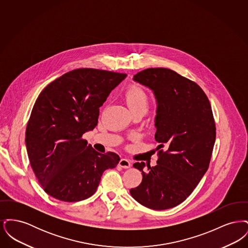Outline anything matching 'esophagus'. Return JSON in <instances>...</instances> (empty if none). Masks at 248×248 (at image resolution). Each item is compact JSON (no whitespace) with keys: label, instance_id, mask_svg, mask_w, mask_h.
<instances>
[{"label":"esophagus","instance_id":"34e87169","mask_svg":"<svg viewBox=\"0 0 248 248\" xmlns=\"http://www.w3.org/2000/svg\"><path fill=\"white\" fill-rule=\"evenodd\" d=\"M119 165L121 167H123V168H129L130 166H131V162L126 158H122L120 160V162H119Z\"/></svg>","mask_w":248,"mask_h":248}]
</instances>
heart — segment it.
<instances>
[{
  "label": "heart",
  "mask_w": 248,
  "mask_h": 248,
  "mask_svg": "<svg viewBox=\"0 0 248 248\" xmlns=\"http://www.w3.org/2000/svg\"><path fill=\"white\" fill-rule=\"evenodd\" d=\"M125 99L133 113H146L151 107V97L148 92L139 84H132L125 91Z\"/></svg>",
  "instance_id": "heart-1"
}]
</instances>
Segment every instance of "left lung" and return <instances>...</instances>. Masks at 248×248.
<instances>
[{
    "label": "left lung",
    "instance_id": "8db88e82",
    "mask_svg": "<svg viewBox=\"0 0 248 248\" xmlns=\"http://www.w3.org/2000/svg\"><path fill=\"white\" fill-rule=\"evenodd\" d=\"M154 91L157 100L155 140L157 165L143 170L141 183L130 189L140 204L165 210L186 200L210 164L216 124L208 97L196 83L165 68H151L134 76Z\"/></svg>",
    "mask_w": 248,
    "mask_h": 248
}]
</instances>
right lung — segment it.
Here are the masks:
<instances>
[{
	"instance_id": "add662e5",
	"label": "right lung",
	"mask_w": 248,
	"mask_h": 248,
	"mask_svg": "<svg viewBox=\"0 0 248 248\" xmlns=\"http://www.w3.org/2000/svg\"><path fill=\"white\" fill-rule=\"evenodd\" d=\"M125 73L82 68L60 76L39 94L26 129L30 164L42 188L55 199L92 196L118 154L97 153L83 135L97 124L99 108Z\"/></svg>"
}]
</instances>
